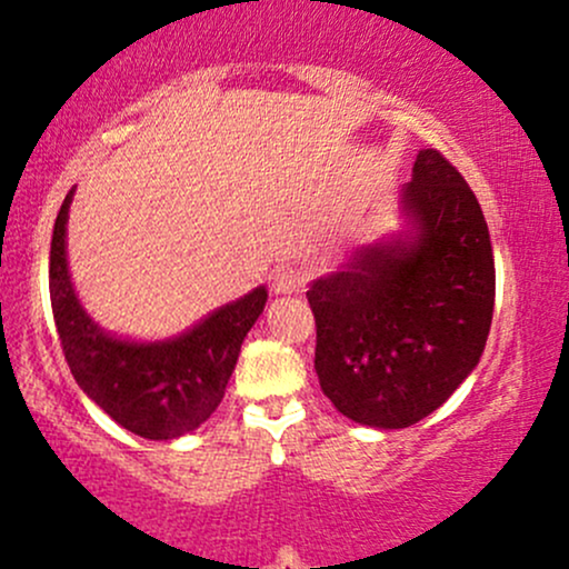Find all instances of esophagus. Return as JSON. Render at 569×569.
I'll return each instance as SVG.
<instances>
[{"mask_svg":"<svg viewBox=\"0 0 569 569\" xmlns=\"http://www.w3.org/2000/svg\"><path fill=\"white\" fill-rule=\"evenodd\" d=\"M305 283H307L305 272L291 264L280 267V270H276V276H272V291L283 293V297L286 293H299L305 289Z\"/></svg>","mask_w":569,"mask_h":569,"instance_id":"esophagus-1","label":"esophagus"}]
</instances>
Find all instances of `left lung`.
<instances>
[{"label": "left lung", "instance_id": "left-lung-1", "mask_svg": "<svg viewBox=\"0 0 569 569\" xmlns=\"http://www.w3.org/2000/svg\"><path fill=\"white\" fill-rule=\"evenodd\" d=\"M401 208L407 230L356 248L307 291L321 390L371 428H409L439 409L476 369L492 326V243L466 179L422 149Z\"/></svg>", "mask_w": 569, "mask_h": 569}]
</instances>
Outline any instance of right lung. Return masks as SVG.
Segmentation results:
<instances>
[{
	"label": "right lung",
	"mask_w": 569,
	"mask_h": 569,
	"mask_svg": "<svg viewBox=\"0 0 569 569\" xmlns=\"http://www.w3.org/2000/svg\"><path fill=\"white\" fill-rule=\"evenodd\" d=\"M71 194L58 211L50 243V305L71 375L117 426L141 439H179L217 411L240 345L262 316L267 289L259 286L166 342H130L107 335L82 310L69 278Z\"/></svg>",
	"instance_id": "1"
}]
</instances>
